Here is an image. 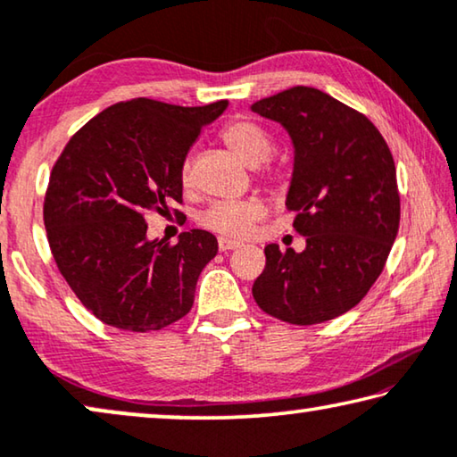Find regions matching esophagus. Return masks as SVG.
Masks as SVG:
<instances>
[{
    "instance_id": "1",
    "label": "esophagus",
    "mask_w": 457,
    "mask_h": 457,
    "mask_svg": "<svg viewBox=\"0 0 457 457\" xmlns=\"http://www.w3.org/2000/svg\"><path fill=\"white\" fill-rule=\"evenodd\" d=\"M220 252H229V250H236L240 248V242H234V240H228V237H220Z\"/></svg>"
}]
</instances>
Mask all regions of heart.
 Segmentation results:
<instances>
[{
  "mask_svg": "<svg viewBox=\"0 0 457 457\" xmlns=\"http://www.w3.org/2000/svg\"><path fill=\"white\" fill-rule=\"evenodd\" d=\"M221 139L226 141L231 152H236L244 162L254 166L258 180L264 182L269 188L281 185V172L269 160L275 152V137L269 129L250 119H231L221 129ZM179 182L185 190L193 187V168H190L188 160L180 163ZM261 215L262 201L256 196L242 201H220L213 203L201 215V226L226 237H244Z\"/></svg>",
  "mask_w": 457,
  "mask_h": 457,
  "instance_id": "obj_1",
  "label": "heart"
}]
</instances>
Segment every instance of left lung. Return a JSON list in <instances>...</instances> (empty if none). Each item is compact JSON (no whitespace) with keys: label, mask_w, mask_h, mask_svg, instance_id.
Masks as SVG:
<instances>
[{"label":"left lung","mask_w":457,"mask_h":457,"mask_svg":"<svg viewBox=\"0 0 457 457\" xmlns=\"http://www.w3.org/2000/svg\"><path fill=\"white\" fill-rule=\"evenodd\" d=\"M287 129L295 170L287 195L303 252L264 248L252 285L262 312L310 326L349 312L386 267L400 226V193L390 147L363 112L328 94L295 86L252 104Z\"/></svg>","instance_id":"left-lung-1"}]
</instances>
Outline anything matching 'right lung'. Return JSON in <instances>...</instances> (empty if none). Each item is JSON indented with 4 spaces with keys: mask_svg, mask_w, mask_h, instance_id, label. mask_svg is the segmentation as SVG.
Listing matches in <instances>:
<instances>
[{
    "mask_svg": "<svg viewBox=\"0 0 457 457\" xmlns=\"http://www.w3.org/2000/svg\"><path fill=\"white\" fill-rule=\"evenodd\" d=\"M228 100L176 106L131 98L108 106L67 141L51 170L43 220L54 262L100 322L154 332L185 318L196 278L217 254L213 234L149 242L145 217L185 213L179 168ZM187 220V217H185Z\"/></svg>",
    "mask_w": 457,
    "mask_h": 457,
    "instance_id": "right-lung-1",
    "label": "right lung"
}]
</instances>
